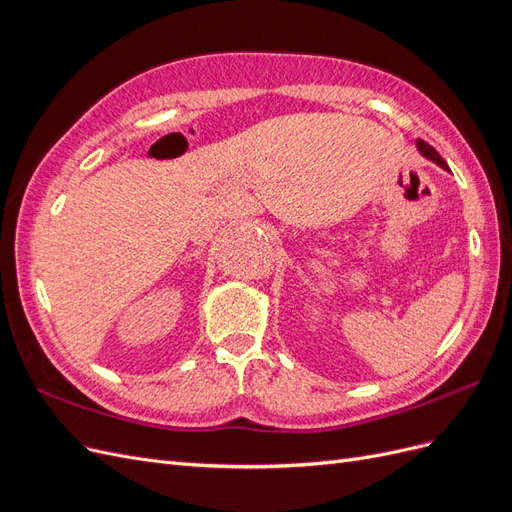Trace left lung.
Listing matches in <instances>:
<instances>
[{
  "instance_id": "1",
  "label": "left lung",
  "mask_w": 512,
  "mask_h": 512,
  "mask_svg": "<svg viewBox=\"0 0 512 512\" xmlns=\"http://www.w3.org/2000/svg\"><path fill=\"white\" fill-rule=\"evenodd\" d=\"M416 149L418 151H421V156H425L427 160H431V162H436L438 166H442L444 170H451V168H448V164L440 158V153L436 151V149H433L429 143H425V141H421V138H418V141H416Z\"/></svg>"
}]
</instances>
